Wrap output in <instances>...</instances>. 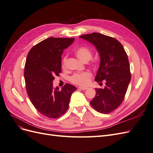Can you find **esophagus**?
I'll return each instance as SVG.
<instances>
[{
  "label": "esophagus",
  "instance_id": "34e87169",
  "mask_svg": "<svg viewBox=\"0 0 153 153\" xmlns=\"http://www.w3.org/2000/svg\"><path fill=\"white\" fill-rule=\"evenodd\" d=\"M79 89H81V90H83V91H85V90L88 89V87H79Z\"/></svg>",
  "mask_w": 153,
  "mask_h": 153
}]
</instances>
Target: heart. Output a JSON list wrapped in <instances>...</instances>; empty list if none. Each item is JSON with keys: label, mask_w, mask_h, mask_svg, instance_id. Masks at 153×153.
Wrapping results in <instances>:
<instances>
[{"label": "heart", "mask_w": 153, "mask_h": 153, "mask_svg": "<svg viewBox=\"0 0 153 153\" xmlns=\"http://www.w3.org/2000/svg\"><path fill=\"white\" fill-rule=\"evenodd\" d=\"M75 54L77 57L83 62H87L92 57V52L89 48L87 47H78L75 50ZM67 57H64L62 60V66L65 67ZM91 74L89 72H83L75 73L71 76V81L73 84L85 86L89 84Z\"/></svg>", "instance_id": "obj_1"}]
</instances>
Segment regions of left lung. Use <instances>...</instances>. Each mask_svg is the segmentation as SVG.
Returning a JSON list of instances; mask_svg holds the SVG:
<instances>
[{"instance_id":"1","label":"left lung","mask_w":153,"mask_h":153,"mask_svg":"<svg viewBox=\"0 0 153 153\" xmlns=\"http://www.w3.org/2000/svg\"><path fill=\"white\" fill-rule=\"evenodd\" d=\"M80 38L93 45L99 53L100 64L94 80L106 82L104 89L95 88L96 96L90 103L98 112L108 114L122 103L131 80L128 55L121 43L110 36L93 32Z\"/></svg>"}]
</instances>
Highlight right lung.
Here are the masks:
<instances>
[{"label":"right lung","instance_id":"obj_1","mask_svg":"<svg viewBox=\"0 0 153 153\" xmlns=\"http://www.w3.org/2000/svg\"><path fill=\"white\" fill-rule=\"evenodd\" d=\"M75 38H49L34 46L27 55L24 69L26 89L32 105L49 118L61 116L69 107L76 88L69 84L61 91L53 88L54 76L61 73V55Z\"/></svg>","mask_w":153,"mask_h":153}]
</instances>
